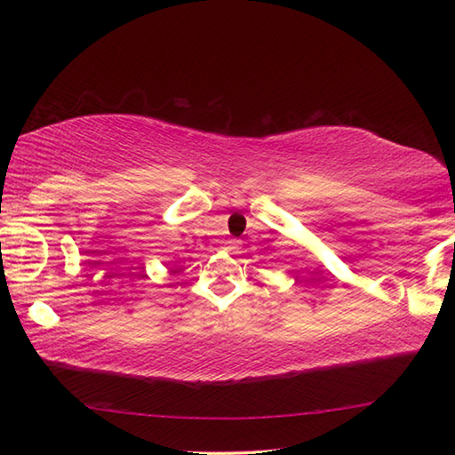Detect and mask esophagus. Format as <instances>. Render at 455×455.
Wrapping results in <instances>:
<instances>
[{"label": "esophagus", "instance_id": "34e87169", "mask_svg": "<svg viewBox=\"0 0 455 455\" xmlns=\"http://www.w3.org/2000/svg\"><path fill=\"white\" fill-rule=\"evenodd\" d=\"M222 249L227 252H238L241 251V241H236V238H228V241L222 244Z\"/></svg>", "mask_w": 455, "mask_h": 455}]
</instances>
